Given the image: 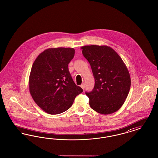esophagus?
<instances>
[{
	"label": "esophagus",
	"mask_w": 158,
	"mask_h": 158,
	"mask_svg": "<svg viewBox=\"0 0 158 158\" xmlns=\"http://www.w3.org/2000/svg\"><path fill=\"white\" fill-rule=\"evenodd\" d=\"M81 87L83 89H85V83H82L81 85Z\"/></svg>",
	"instance_id": "esophagus-1"
}]
</instances>
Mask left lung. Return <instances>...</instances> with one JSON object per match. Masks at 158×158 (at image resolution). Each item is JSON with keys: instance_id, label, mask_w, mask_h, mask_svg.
Instances as JSON below:
<instances>
[{"instance_id": "1", "label": "left lung", "mask_w": 158, "mask_h": 158, "mask_svg": "<svg viewBox=\"0 0 158 158\" xmlns=\"http://www.w3.org/2000/svg\"><path fill=\"white\" fill-rule=\"evenodd\" d=\"M81 49L95 78L93 90L85 92L91 108L105 115L116 112L124 103L130 88L131 79L126 64L110 47L85 45Z\"/></svg>"}]
</instances>
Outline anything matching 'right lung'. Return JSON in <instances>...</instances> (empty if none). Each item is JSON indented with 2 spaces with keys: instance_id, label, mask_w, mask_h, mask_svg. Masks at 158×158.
<instances>
[{
  "instance_id": "obj_1",
  "label": "right lung",
  "mask_w": 158,
  "mask_h": 158,
  "mask_svg": "<svg viewBox=\"0 0 158 158\" xmlns=\"http://www.w3.org/2000/svg\"><path fill=\"white\" fill-rule=\"evenodd\" d=\"M73 48H50L38 56L31 70L29 89L35 102L43 111L58 114L68 110L83 89L76 85L68 64Z\"/></svg>"
}]
</instances>
